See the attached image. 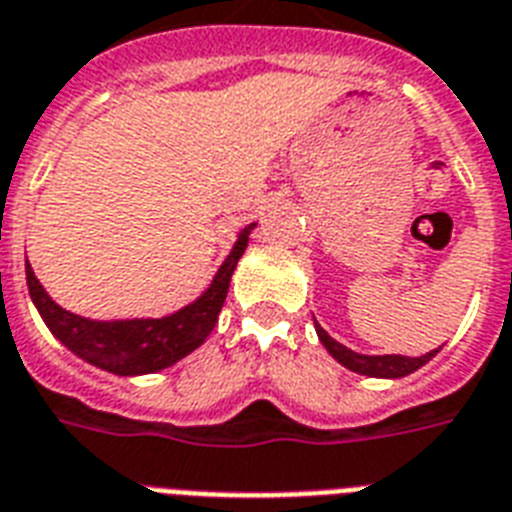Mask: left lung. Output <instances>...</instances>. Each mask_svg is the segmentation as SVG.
<instances>
[{
    "label": "left lung",
    "mask_w": 512,
    "mask_h": 512,
    "mask_svg": "<svg viewBox=\"0 0 512 512\" xmlns=\"http://www.w3.org/2000/svg\"><path fill=\"white\" fill-rule=\"evenodd\" d=\"M314 327H317V335H320L322 346H325L330 354H333V359H338L343 367H349L351 372H359V375H370V378H404V375H410V372L420 370V367L428 362V359H433L436 354H439V349L436 351H428V354H423V357H402V354H383V357H370V354H357V351L346 349L343 343H338L335 338H330V335L322 330L317 322H314Z\"/></svg>",
    "instance_id": "1"
}]
</instances>
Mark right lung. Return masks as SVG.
<instances>
[{
  "label": "right lung",
  "instance_id": "1",
  "mask_svg": "<svg viewBox=\"0 0 512 512\" xmlns=\"http://www.w3.org/2000/svg\"><path fill=\"white\" fill-rule=\"evenodd\" d=\"M253 227L256 224H248L245 230H240L230 256L224 259L206 293L169 317L100 322L65 312L63 306H57L47 296V290L36 280L34 269L26 261L28 293L52 335L84 362L113 372V375H124V378L158 372L187 357L211 335L216 320H219V312H222L224 298H227V290H230L232 272L245 253Z\"/></svg>",
  "mask_w": 512,
  "mask_h": 512
}]
</instances>
